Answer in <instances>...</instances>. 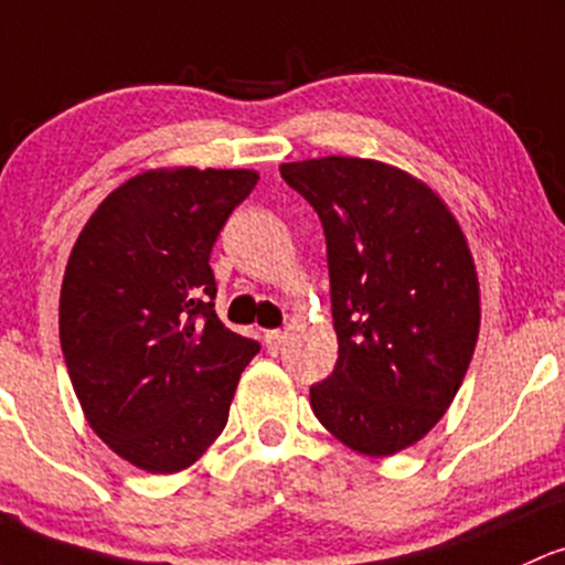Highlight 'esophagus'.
<instances>
[{"mask_svg":"<svg viewBox=\"0 0 565 565\" xmlns=\"http://www.w3.org/2000/svg\"><path fill=\"white\" fill-rule=\"evenodd\" d=\"M284 343H287V338H284V332L270 330L268 334H265V349H268L270 356H278V353L284 351Z\"/></svg>","mask_w":565,"mask_h":565,"instance_id":"1","label":"esophagus"}]
</instances>
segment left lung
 Returning a JSON list of instances; mask_svg holds the SVG:
<instances>
[{
	"mask_svg": "<svg viewBox=\"0 0 565 565\" xmlns=\"http://www.w3.org/2000/svg\"><path fill=\"white\" fill-rule=\"evenodd\" d=\"M327 238L338 362L311 386L327 431L364 456L411 448L450 407L480 332V284L456 216L388 163H284Z\"/></svg>",
	"mask_w": 565,
	"mask_h": 565,
	"instance_id": "1",
	"label": "left lung"
}]
</instances>
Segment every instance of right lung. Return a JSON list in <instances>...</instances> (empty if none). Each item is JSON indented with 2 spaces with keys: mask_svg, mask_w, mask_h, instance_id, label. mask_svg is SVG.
Returning a JSON list of instances; mask_svg holds the SVG:
<instances>
[{
  "mask_svg": "<svg viewBox=\"0 0 565 565\" xmlns=\"http://www.w3.org/2000/svg\"><path fill=\"white\" fill-rule=\"evenodd\" d=\"M249 169H158L93 212L61 284V351L90 429L152 475L188 469L227 424L257 340L214 311L209 265Z\"/></svg>",
  "mask_w": 565,
  "mask_h": 565,
  "instance_id": "add662e5",
  "label": "right lung"
}]
</instances>
